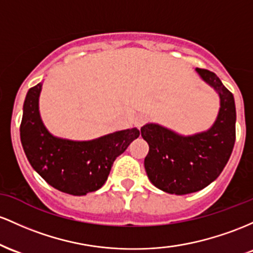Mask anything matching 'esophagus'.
<instances>
[{"label":"esophagus","instance_id":"1","mask_svg":"<svg viewBox=\"0 0 253 253\" xmlns=\"http://www.w3.org/2000/svg\"><path fill=\"white\" fill-rule=\"evenodd\" d=\"M147 122V118L144 117V116H137V117L135 118V121H134V124H135V126L137 127V129H141L142 126H144V123H146Z\"/></svg>","mask_w":253,"mask_h":253}]
</instances>
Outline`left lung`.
Here are the masks:
<instances>
[{
    "mask_svg": "<svg viewBox=\"0 0 253 253\" xmlns=\"http://www.w3.org/2000/svg\"><path fill=\"white\" fill-rule=\"evenodd\" d=\"M201 79L220 98V110L214 124L206 131L180 135L157 123L141 127L149 146L144 169L149 180L167 194L186 195L212 183L225 169L235 142V104L233 94L216 74L196 68Z\"/></svg>",
    "mask_w": 253,
    "mask_h": 253,
    "instance_id": "obj_1",
    "label": "left lung"
}]
</instances>
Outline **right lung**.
I'll list each match as a JSON object with an SVG mask.
<instances>
[{"instance_id": "1", "label": "right lung", "mask_w": 253, "mask_h": 253, "mask_svg": "<svg viewBox=\"0 0 253 253\" xmlns=\"http://www.w3.org/2000/svg\"><path fill=\"white\" fill-rule=\"evenodd\" d=\"M42 84L28 89L20 138L31 166L52 188L74 196L96 191L107 180L113 161L140 136L137 127L95 140L73 141L53 136L42 123L39 95Z\"/></svg>"}]
</instances>
